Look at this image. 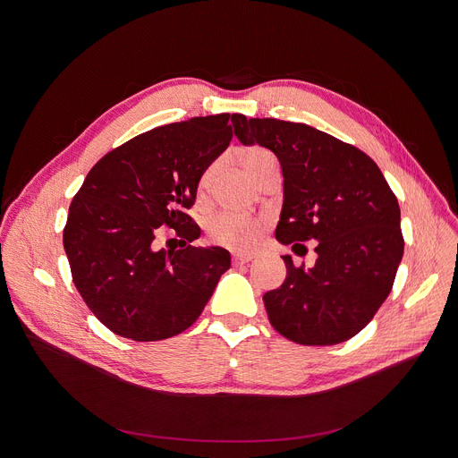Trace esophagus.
I'll list each match as a JSON object with an SVG mask.
<instances>
[{
	"instance_id": "obj_1",
	"label": "esophagus",
	"mask_w": 458,
	"mask_h": 458,
	"mask_svg": "<svg viewBox=\"0 0 458 458\" xmlns=\"http://www.w3.org/2000/svg\"><path fill=\"white\" fill-rule=\"evenodd\" d=\"M232 259H233L235 266H243V263H249V261L254 259V254L252 252H235L232 256Z\"/></svg>"
}]
</instances>
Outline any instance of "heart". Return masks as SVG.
<instances>
[{"mask_svg":"<svg viewBox=\"0 0 458 458\" xmlns=\"http://www.w3.org/2000/svg\"><path fill=\"white\" fill-rule=\"evenodd\" d=\"M243 165L247 168V173L254 180L271 171V168L278 166L276 157L269 150L261 147H250L249 150H245ZM211 174H213V168H208L202 178V185L209 182ZM206 232L211 242L216 245H223L235 250H245L258 243L259 233H261V223L243 215L219 213L208 221Z\"/></svg>","mask_w":458,"mask_h":458,"instance_id":"1","label":"heart"}]
</instances>
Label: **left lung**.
<instances>
[{"mask_svg": "<svg viewBox=\"0 0 458 458\" xmlns=\"http://www.w3.org/2000/svg\"><path fill=\"white\" fill-rule=\"evenodd\" d=\"M233 133L280 161L278 242H318L308 269L282 256L287 276L263 295L271 325L301 345L347 342L386 301L403 259L401 211L388 182L362 150L308 124L242 114Z\"/></svg>", "mask_w": 458, "mask_h": 458, "instance_id": "1", "label": "left lung"}]
</instances>
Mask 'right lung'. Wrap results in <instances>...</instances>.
Wrapping results in <instances>:
<instances>
[{
	"instance_id": "obj_1",
	"label": "right lung",
	"mask_w": 458,
	"mask_h": 458,
	"mask_svg": "<svg viewBox=\"0 0 458 458\" xmlns=\"http://www.w3.org/2000/svg\"><path fill=\"white\" fill-rule=\"evenodd\" d=\"M239 116H195L150 130L90 168L70 204L63 245L80 295L111 332L133 342L173 338L199 319L230 269L221 247L166 252L154 239L163 225L189 243L200 237L185 209L206 168L228 148Z\"/></svg>"
}]
</instances>
